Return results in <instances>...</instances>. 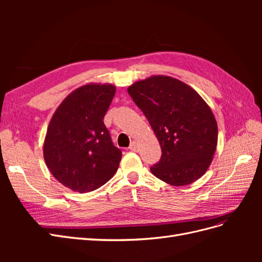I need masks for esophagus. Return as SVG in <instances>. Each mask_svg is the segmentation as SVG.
I'll use <instances>...</instances> for the list:
<instances>
[{"mask_svg":"<svg viewBox=\"0 0 262 262\" xmlns=\"http://www.w3.org/2000/svg\"><path fill=\"white\" fill-rule=\"evenodd\" d=\"M131 150H133V152H139V143L136 141H133L132 143L130 144V147H129Z\"/></svg>","mask_w":262,"mask_h":262,"instance_id":"1","label":"esophagus"}]
</instances>
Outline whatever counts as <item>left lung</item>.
<instances>
[{
	"instance_id": "left-lung-1",
	"label": "left lung",
	"mask_w": 262,
	"mask_h": 262,
	"mask_svg": "<svg viewBox=\"0 0 262 262\" xmlns=\"http://www.w3.org/2000/svg\"><path fill=\"white\" fill-rule=\"evenodd\" d=\"M128 93L144 114L162 148L153 175L186 186L207 171L217 144V124L210 107L191 87L169 76L132 84Z\"/></svg>"
}]
</instances>
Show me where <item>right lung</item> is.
I'll return each instance as SVG.
<instances>
[{
    "instance_id": "1",
    "label": "right lung",
    "mask_w": 262,
    "mask_h": 262,
    "mask_svg": "<svg viewBox=\"0 0 262 262\" xmlns=\"http://www.w3.org/2000/svg\"><path fill=\"white\" fill-rule=\"evenodd\" d=\"M115 93L114 85H84L62 101L49 123L45 162L54 178L73 191L98 189L119 167L122 152L104 123Z\"/></svg>"
}]
</instances>
